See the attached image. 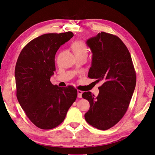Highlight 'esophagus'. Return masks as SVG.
Wrapping results in <instances>:
<instances>
[{"label":"esophagus","instance_id":"1","mask_svg":"<svg viewBox=\"0 0 155 155\" xmlns=\"http://www.w3.org/2000/svg\"><path fill=\"white\" fill-rule=\"evenodd\" d=\"M82 94H83V91L81 90H78V97L79 98H81L82 97Z\"/></svg>","mask_w":155,"mask_h":155}]
</instances>
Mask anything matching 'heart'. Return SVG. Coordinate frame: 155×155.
Listing matches in <instances>:
<instances>
[{
	"label": "heart",
	"mask_w": 155,
	"mask_h": 155,
	"mask_svg": "<svg viewBox=\"0 0 155 155\" xmlns=\"http://www.w3.org/2000/svg\"><path fill=\"white\" fill-rule=\"evenodd\" d=\"M72 49L76 57H87L88 53V48L83 41H78L72 45Z\"/></svg>",
	"instance_id": "1"
}]
</instances>
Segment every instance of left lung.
Masks as SVG:
<instances>
[{
	"instance_id": "1",
	"label": "left lung",
	"mask_w": 155,
	"mask_h": 155,
	"mask_svg": "<svg viewBox=\"0 0 155 155\" xmlns=\"http://www.w3.org/2000/svg\"><path fill=\"white\" fill-rule=\"evenodd\" d=\"M86 44L93 53L88 77L102 84L97 97L90 91L82 94L90 104L84 118L92 127L106 130L126 113L135 88L136 73L128 49L117 36L102 32Z\"/></svg>"
}]
</instances>
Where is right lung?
Instances as JSON below:
<instances>
[{
	"instance_id": "right-lung-1",
	"label": "right lung",
	"mask_w": 155,
	"mask_h": 155,
	"mask_svg": "<svg viewBox=\"0 0 155 155\" xmlns=\"http://www.w3.org/2000/svg\"><path fill=\"white\" fill-rule=\"evenodd\" d=\"M73 36L72 32L43 34L30 41L18 58L15 71L18 101L39 128L49 130L61 124L77 98L73 86L61 88L50 81L56 71L55 54Z\"/></svg>"
}]
</instances>
